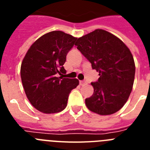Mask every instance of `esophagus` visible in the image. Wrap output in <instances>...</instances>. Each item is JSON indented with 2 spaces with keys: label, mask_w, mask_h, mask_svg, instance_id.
Instances as JSON below:
<instances>
[{
  "label": "esophagus",
  "mask_w": 150,
  "mask_h": 150,
  "mask_svg": "<svg viewBox=\"0 0 150 150\" xmlns=\"http://www.w3.org/2000/svg\"><path fill=\"white\" fill-rule=\"evenodd\" d=\"M87 84L86 81H85V80H80L79 81V85H81V86H84V85Z\"/></svg>",
  "instance_id": "1"
}]
</instances>
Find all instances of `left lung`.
I'll return each mask as SVG.
<instances>
[{
	"label": "left lung",
	"mask_w": 150,
	"mask_h": 150,
	"mask_svg": "<svg viewBox=\"0 0 150 150\" xmlns=\"http://www.w3.org/2000/svg\"><path fill=\"white\" fill-rule=\"evenodd\" d=\"M75 45L100 76L91 83L94 93L86 99L88 109L104 116L120 110L129 98L134 80V61L129 49L102 29L78 38Z\"/></svg>",
	"instance_id": "left-lung-1"
}]
</instances>
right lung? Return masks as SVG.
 <instances>
[{
  "instance_id": "right-lung-1",
  "label": "right lung",
  "mask_w": 150,
  "mask_h": 150,
  "mask_svg": "<svg viewBox=\"0 0 150 150\" xmlns=\"http://www.w3.org/2000/svg\"><path fill=\"white\" fill-rule=\"evenodd\" d=\"M76 38L54 30L33 43L21 65V79L30 103L43 113H55L67 107L69 94L79 85L77 79L63 78L64 64Z\"/></svg>"
}]
</instances>
